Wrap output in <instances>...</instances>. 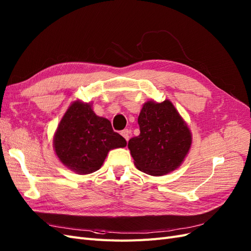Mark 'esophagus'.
<instances>
[{
  "label": "esophagus",
  "instance_id": "1",
  "mask_svg": "<svg viewBox=\"0 0 251 251\" xmlns=\"http://www.w3.org/2000/svg\"><path fill=\"white\" fill-rule=\"evenodd\" d=\"M120 134L124 136V138H125L126 141H127L128 139H130V135H131V132L128 131L127 128H125V130L121 131V133H120Z\"/></svg>",
  "mask_w": 251,
  "mask_h": 251
}]
</instances>
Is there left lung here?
Listing matches in <instances>:
<instances>
[{
	"label": "left lung",
	"instance_id": "left-lung-1",
	"mask_svg": "<svg viewBox=\"0 0 251 251\" xmlns=\"http://www.w3.org/2000/svg\"><path fill=\"white\" fill-rule=\"evenodd\" d=\"M138 125L140 134L127 144L136 168L151 176L177 169L191 148L192 135L173 103H144Z\"/></svg>",
	"mask_w": 251,
	"mask_h": 251
}]
</instances>
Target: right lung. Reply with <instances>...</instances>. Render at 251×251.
Listing matches in <instances>:
<instances>
[{
	"mask_svg": "<svg viewBox=\"0 0 251 251\" xmlns=\"http://www.w3.org/2000/svg\"><path fill=\"white\" fill-rule=\"evenodd\" d=\"M53 143L67 168L86 175L100 170L108 151L126 147V140L113 131L110 120L97 116L89 103L75 101L60 120Z\"/></svg>",
	"mask_w": 251,
	"mask_h": 251,
	"instance_id": "1",
	"label": "right lung"
}]
</instances>
